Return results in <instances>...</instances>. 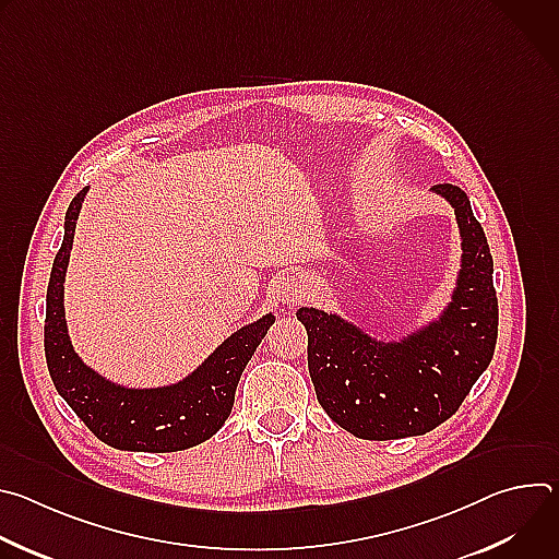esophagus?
Returning a JSON list of instances; mask_svg holds the SVG:
<instances>
[{"instance_id":"1","label":"esophagus","mask_w":559,"mask_h":559,"mask_svg":"<svg viewBox=\"0 0 559 559\" xmlns=\"http://www.w3.org/2000/svg\"><path fill=\"white\" fill-rule=\"evenodd\" d=\"M274 292H276V298L283 302V305H294L302 298V283L296 278V276H281L276 283H274Z\"/></svg>"}]
</instances>
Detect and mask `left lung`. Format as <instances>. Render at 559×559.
I'll return each instance as SVG.
<instances>
[{
	"mask_svg": "<svg viewBox=\"0 0 559 559\" xmlns=\"http://www.w3.org/2000/svg\"><path fill=\"white\" fill-rule=\"evenodd\" d=\"M455 210L462 270L451 305L429 328L401 343H380L341 316L300 307L307 365L328 416L362 440L423 436L449 420L489 367L498 341L493 257L468 197L433 186Z\"/></svg>",
	"mask_w": 559,
	"mask_h": 559,
	"instance_id": "left-lung-1",
	"label": "left lung"
}]
</instances>
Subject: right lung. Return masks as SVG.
<instances>
[{"label": "right lung", "instance_id": "obj_1", "mask_svg": "<svg viewBox=\"0 0 559 559\" xmlns=\"http://www.w3.org/2000/svg\"><path fill=\"white\" fill-rule=\"evenodd\" d=\"M86 192H79L66 212L63 243L48 281L44 349L52 384L84 425L115 449L170 453L197 447L229 418L236 384L274 316L231 334L192 376L173 386L126 389L102 378L74 354L63 318V276Z\"/></svg>", "mask_w": 559, "mask_h": 559}]
</instances>
